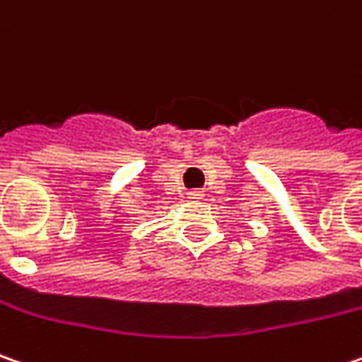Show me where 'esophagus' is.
I'll return each mask as SVG.
<instances>
[{
    "label": "esophagus",
    "instance_id": "34e87169",
    "mask_svg": "<svg viewBox=\"0 0 362 362\" xmlns=\"http://www.w3.org/2000/svg\"><path fill=\"white\" fill-rule=\"evenodd\" d=\"M202 196H204L202 190H190V192H188V198H190V200H200Z\"/></svg>",
    "mask_w": 362,
    "mask_h": 362
}]
</instances>
